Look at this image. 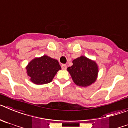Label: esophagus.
<instances>
[{"instance_id": "34e87169", "label": "esophagus", "mask_w": 128, "mask_h": 128, "mask_svg": "<svg viewBox=\"0 0 128 128\" xmlns=\"http://www.w3.org/2000/svg\"><path fill=\"white\" fill-rule=\"evenodd\" d=\"M66 67H67V66L65 64H62V68L63 70H65L66 68Z\"/></svg>"}]
</instances>
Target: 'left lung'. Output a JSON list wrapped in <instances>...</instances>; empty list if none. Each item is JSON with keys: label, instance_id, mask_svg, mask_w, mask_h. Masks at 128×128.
<instances>
[{"label": "left lung", "instance_id": "left-lung-1", "mask_svg": "<svg viewBox=\"0 0 128 128\" xmlns=\"http://www.w3.org/2000/svg\"><path fill=\"white\" fill-rule=\"evenodd\" d=\"M72 63V66L67 68V71L76 85L87 87L96 82L99 67L95 61L81 56L74 59Z\"/></svg>", "mask_w": 128, "mask_h": 128}]
</instances>
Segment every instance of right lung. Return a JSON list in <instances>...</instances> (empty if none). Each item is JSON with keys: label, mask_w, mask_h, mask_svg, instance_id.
<instances>
[{"label": "right lung", "mask_w": 128, "mask_h": 128, "mask_svg": "<svg viewBox=\"0 0 128 128\" xmlns=\"http://www.w3.org/2000/svg\"><path fill=\"white\" fill-rule=\"evenodd\" d=\"M26 68L29 80L38 85L51 82L58 71L62 69L57 60L47 55L34 58Z\"/></svg>", "instance_id": "1"}]
</instances>
